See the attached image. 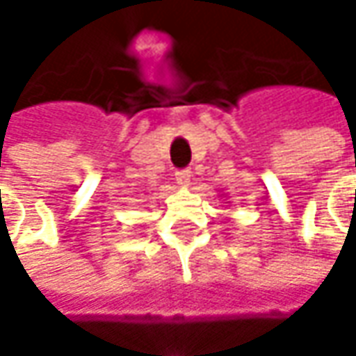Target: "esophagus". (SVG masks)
Returning <instances> with one entry per match:
<instances>
[{
	"label": "esophagus",
	"mask_w": 356,
	"mask_h": 356,
	"mask_svg": "<svg viewBox=\"0 0 356 356\" xmlns=\"http://www.w3.org/2000/svg\"><path fill=\"white\" fill-rule=\"evenodd\" d=\"M190 176H192V172L188 170V168L176 172V180H178V184H182V186H186L188 182H190Z\"/></svg>",
	"instance_id": "1"
}]
</instances>
